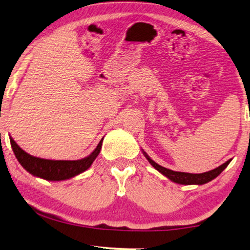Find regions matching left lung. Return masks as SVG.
Masks as SVG:
<instances>
[{"instance_id": "1", "label": "left lung", "mask_w": 250, "mask_h": 250, "mask_svg": "<svg viewBox=\"0 0 250 250\" xmlns=\"http://www.w3.org/2000/svg\"><path fill=\"white\" fill-rule=\"evenodd\" d=\"M143 153H144L145 157L147 159L148 162L151 163V165H153V167L156 168L157 171L161 172V173H162L163 175L167 176V179H170L171 181H173L175 183H179V184H186V186H188V184H198V186H201V184L210 182L211 180L217 178V176L220 174L226 167H228L230 161H231V160H228L227 162L220 165V167L213 168V170H211V171L205 172V173L193 174V173H186V172L172 171V170H170V168L161 167V165L155 163L154 161H153L151 157H149L144 151H143Z\"/></svg>"}]
</instances>
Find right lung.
Here are the masks:
<instances>
[{
    "mask_svg": "<svg viewBox=\"0 0 250 250\" xmlns=\"http://www.w3.org/2000/svg\"><path fill=\"white\" fill-rule=\"evenodd\" d=\"M11 146L17 157L19 163L25 168L29 173H31L38 178L48 180V181H62V180L71 179L90 167L96 157L101 152L103 138L99 142L97 147L90 155L85 159L77 161H55V160H45L40 157L32 156L19 146L15 143L12 137H10Z\"/></svg>",
    "mask_w": 250,
    "mask_h": 250,
    "instance_id": "add662e5",
    "label": "right lung"
}]
</instances>
